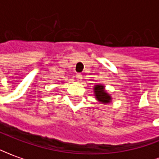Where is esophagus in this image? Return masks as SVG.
Wrapping results in <instances>:
<instances>
[{"label":"esophagus","mask_w":159,"mask_h":159,"mask_svg":"<svg viewBox=\"0 0 159 159\" xmlns=\"http://www.w3.org/2000/svg\"><path fill=\"white\" fill-rule=\"evenodd\" d=\"M75 77H76V80H77L78 81H81V80H82V78H83V76H82L81 73H77Z\"/></svg>","instance_id":"esophagus-1"}]
</instances>
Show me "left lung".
I'll use <instances>...</instances> for the list:
<instances>
[{
  "mask_svg": "<svg viewBox=\"0 0 159 159\" xmlns=\"http://www.w3.org/2000/svg\"><path fill=\"white\" fill-rule=\"evenodd\" d=\"M94 92H95V96L98 98L100 102L102 103H109L111 100V97L105 93V89L103 86H96L94 87Z\"/></svg>",
  "mask_w": 159,
  "mask_h": 159,
  "instance_id": "left-lung-1",
  "label": "left lung"
}]
</instances>
